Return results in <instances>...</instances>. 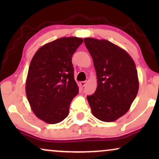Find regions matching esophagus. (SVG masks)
I'll return each instance as SVG.
<instances>
[{
	"label": "esophagus",
	"mask_w": 159,
	"mask_h": 159,
	"mask_svg": "<svg viewBox=\"0 0 159 159\" xmlns=\"http://www.w3.org/2000/svg\"><path fill=\"white\" fill-rule=\"evenodd\" d=\"M86 84H87V82L86 81H82V82H80V84L82 87H84V86L86 85Z\"/></svg>",
	"instance_id": "1"
}]
</instances>
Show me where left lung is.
Masks as SVG:
<instances>
[{
  "instance_id": "1",
  "label": "left lung",
  "mask_w": 159,
  "mask_h": 159,
  "mask_svg": "<svg viewBox=\"0 0 159 159\" xmlns=\"http://www.w3.org/2000/svg\"><path fill=\"white\" fill-rule=\"evenodd\" d=\"M84 42L98 79L95 92L87 96L91 111L101 121H116L128 111L138 94L135 64L127 51L109 41L88 38Z\"/></svg>"
}]
</instances>
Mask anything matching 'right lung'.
<instances>
[{"label":"right lung","mask_w":159,"mask_h":159,"mask_svg":"<svg viewBox=\"0 0 159 159\" xmlns=\"http://www.w3.org/2000/svg\"><path fill=\"white\" fill-rule=\"evenodd\" d=\"M82 42L77 37L58 38L40 47L30 62L26 95L32 111L45 122L57 124L69 115L79 93L71 58Z\"/></svg>","instance_id":"obj_1"}]
</instances>
